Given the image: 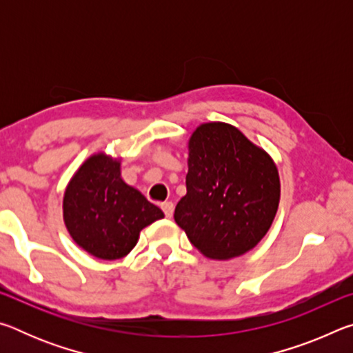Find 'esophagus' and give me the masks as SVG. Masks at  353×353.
<instances>
[{"instance_id":"1","label":"esophagus","mask_w":353,"mask_h":353,"mask_svg":"<svg viewBox=\"0 0 353 353\" xmlns=\"http://www.w3.org/2000/svg\"><path fill=\"white\" fill-rule=\"evenodd\" d=\"M162 210H163L166 218H171L172 213H174V204H172V202H163Z\"/></svg>"}]
</instances>
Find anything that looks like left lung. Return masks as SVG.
I'll use <instances>...</instances> for the list:
<instances>
[{"label":"left lung","mask_w":353,"mask_h":353,"mask_svg":"<svg viewBox=\"0 0 353 353\" xmlns=\"http://www.w3.org/2000/svg\"><path fill=\"white\" fill-rule=\"evenodd\" d=\"M280 201L277 166L265 149L227 123H204L190 137L187 194L174 219L212 260L249 252L268 234Z\"/></svg>","instance_id":"1"}]
</instances>
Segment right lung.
<instances>
[{
  "label": "right lung",
  "instance_id": "1",
  "mask_svg": "<svg viewBox=\"0 0 353 353\" xmlns=\"http://www.w3.org/2000/svg\"><path fill=\"white\" fill-rule=\"evenodd\" d=\"M163 212L121 177V162L93 154L71 177L63 194L67 230L88 254L101 260L126 256L140 232Z\"/></svg>",
  "mask_w": 353,
  "mask_h": 353
}]
</instances>
